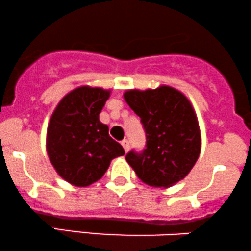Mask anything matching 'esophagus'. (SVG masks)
I'll return each mask as SVG.
<instances>
[{"label": "esophagus", "mask_w": 251, "mask_h": 251, "mask_svg": "<svg viewBox=\"0 0 251 251\" xmlns=\"http://www.w3.org/2000/svg\"><path fill=\"white\" fill-rule=\"evenodd\" d=\"M122 145H123L124 150H125V152H128V150H129V142H128V140L124 139L122 142Z\"/></svg>", "instance_id": "1"}]
</instances>
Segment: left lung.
<instances>
[{"label": "left lung", "mask_w": 251, "mask_h": 251, "mask_svg": "<svg viewBox=\"0 0 251 251\" xmlns=\"http://www.w3.org/2000/svg\"><path fill=\"white\" fill-rule=\"evenodd\" d=\"M145 129L146 145L126 160L148 185L169 188L184 179L201 153L197 117L188 98L170 86L124 94Z\"/></svg>", "instance_id": "left-lung-1"}]
</instances>
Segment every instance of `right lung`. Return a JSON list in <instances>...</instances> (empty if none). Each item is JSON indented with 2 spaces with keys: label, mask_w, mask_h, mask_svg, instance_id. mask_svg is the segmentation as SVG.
Returning <instances> with one entry per match:
<instances>
[{
  "label": "right lung",
  "mask_w": 251,
  "mask_h": 251,
  "mask_svg": "<svg viewBox=\"0 0 251 251\" xmlns=\"http://www.w3.org/2000/svg\"><path fill=\"white\" fill-rule=\"evenodd\" d=\"M111 91L81 86L62 98L47 128V153L56 172L75 186L96 183L112 159L125 154L99 114Z\"/></svg>",
  "instance_id": "right-lung-1"
}]
</instances>
